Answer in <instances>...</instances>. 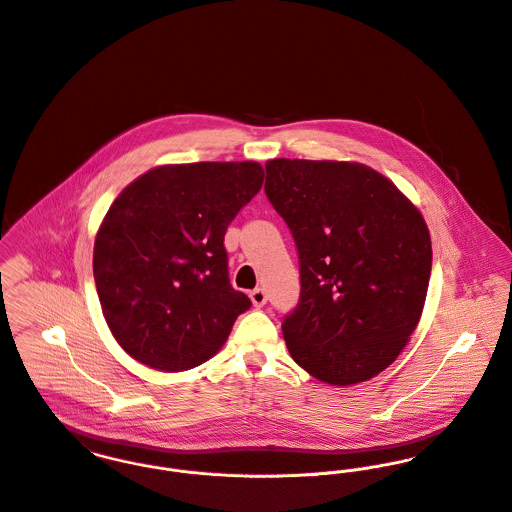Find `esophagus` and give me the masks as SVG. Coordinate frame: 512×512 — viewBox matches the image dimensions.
<instances>
[{"instance_id":"1","label":"esophagus","mask_w":512,"mask_h":512,"mask_svg":"<svg viewBox=\"0 0 512 512\" xmlns=\"http://www.w3.org/2000/svg\"><path fill=\"white\" fill-rule=\"evenodd\" d=\"M249 296H251L253 306H257V308H261V306L267 302V292H265L263 288H255Z\"/></svg>"}]
</instances>
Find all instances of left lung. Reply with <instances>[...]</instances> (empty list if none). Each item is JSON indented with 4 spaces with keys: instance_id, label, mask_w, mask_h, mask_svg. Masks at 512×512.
I'll list each match as a JSON object with an SVG mask.
<instances>
[{
    "instance_id": "obj_1",
    "label": "left lung",
    "mask_w": 512,
    "mask_h": 512,
    "mask_svg": "<svg viewBox=\"0 0 512 512\" xmlns=\"http://www.w3.org/2000/svg\"><path fill=\"white\" fill-rule=\"evenodd\" d=\"M265 171L300 263V298L283 322L292 359L338 387L379 375L424 308L432 243L422 214L359 163L275 159Z\"/></svg>"
}]
</instances>
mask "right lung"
Returning <instances> with one entry per match:
<instances>
[{"instance_id": "add662e5", "label": "right lung", "mask_w": 512, "mask_h": 512, "mask_svg": "<svg viewBox=\"0 0 512 512\" xmlns=\"http://www.w3.org/2000/svg\"><path fill=\"white\" fill-rule=\"evenodd\" d=\"M263 167L165 165L133 180L94 243V281L117 343L139 363L186 371L214 357L251 300L229 284L224 235Z\"/></svg>"}]
</instances>
